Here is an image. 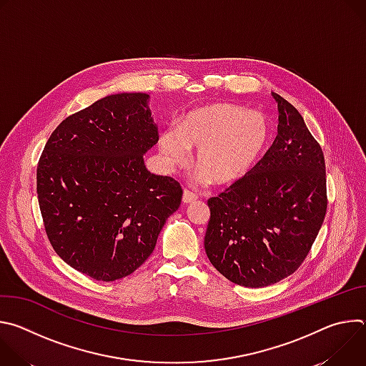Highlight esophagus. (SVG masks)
I'll use <instances>...</instances> for the list:
<instances>
[{
  "label": "esophagus",
  "mask_w": 366,
  "mask_h": 366,
  "mask_svg": "<svg viewBox=\"0 0 366 366\" xmlns=\"http://www.w3.org/2000/svg\"><path fill=\"white\" fill-rule=\"evenodd\" d=\"M197 198H198V197H197L194 192H191V191H188V189H184V194H182V202H184V204H191V202H194Z\"/></svg>",
  "instance_id": "obj_1"
}]
</instances>
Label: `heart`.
<instances>
[{
	"mask_svg": "<svg viewBox=\"0 0 366 366\" xmlns=\"http://www.w3.org/2000/svg\"><path fill=\"white\" fill-rule=\"evenodd\" d=\"M269 140L264 114L229 102H212L185 114L177 129L161 134L159 149L169 168L184 167L189 149L202 182L227 187L249 174Z\"/></svg>",
	"mask_w": 366,
	"mask_h": 366,
	"instance_id": "obj_1",
	"label": "heart"
}]
</instances>
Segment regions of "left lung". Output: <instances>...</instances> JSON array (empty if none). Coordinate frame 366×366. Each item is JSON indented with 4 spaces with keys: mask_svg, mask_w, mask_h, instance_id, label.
<instances>
[{
    "mask_svg": "<svg viewBox=\"0 0 366 366\" xmlns=\"http://www.w3.org/2000/svg\"><path fill=\"white\" fill-rule=\"evenodd\" d=\"M278 134L246 177L207 201L204 247L229 281L268 287L304 262L327 210L326 164L317 140L281 95Z\"/></svg>",
    "mask_w": 366,
    "mask_h": 366,
    "instance_id": "1",
    "label": "left lung"
}]
</instances>
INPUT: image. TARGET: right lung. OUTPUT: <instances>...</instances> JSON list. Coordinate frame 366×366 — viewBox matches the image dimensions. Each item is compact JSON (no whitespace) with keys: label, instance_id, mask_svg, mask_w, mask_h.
Returning <instances> with one entry per match:
<instances>
[{"label":"right lung","instance_id":"1","mask_svg":"<svg viewBox=\"0 0 366 366\" xmlns=\"http://www.w3.org/2000/svg\"><path fill=\"white\" fill-rule=\"evenodd\" d=\"M149 95L104 97L65 119L37 165V198L55 252L97 281L134 272L181 205L182 188L150 174L143 154L159 140Z\"/></svg>","mask_w":366,"mask_h":366}]
</instances>
